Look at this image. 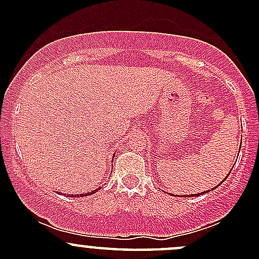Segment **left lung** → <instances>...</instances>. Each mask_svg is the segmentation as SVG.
Returning a JSON list of instances; mask_svg holds the SVG:
<instances>
[{
  "label": "left lung",
  "instance_id": "1",
  "mask_svg": "<svg viewBox=\"0 0 259 259\" xmlns=\"http://www.w3.org/2000/svg\"><path fill=\"white\" fill-rule=\"evenodd\" d=\"M241 145H242V144H241ZM241 145H239V150H241ZM237 158H238V156H237ZM229 173H231V171H229ZM228 176H229V174H228ZM228 176H227L226 178H224V180L228 178ZM224 180H223V182H224ZM221 184H222V183H221ZM221 184H218V185H217V187H219V185H221ZM217 187H215V188H217ZM215 188H211V190L215 189ZM207 192H208V190H205V192H203V193H207ZM198 195H199V193H198V194H195V197H198ZM187 197H189V195H187ZM190 197H192V194H190Z\"/></svg>",
  "mask_w": 259,
  "mask_h": 259
}]
</instances>
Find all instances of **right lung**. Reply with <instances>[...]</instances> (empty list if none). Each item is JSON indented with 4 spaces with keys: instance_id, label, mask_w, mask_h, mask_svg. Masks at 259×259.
Masks as SVG:
<instances>
[{
    "instance_id": "1",
    "label": "right lung",
    "mask_w": 259,
    "mask_h": 259,
    "mask_svg": "<svg viewBox=\"0 0 259 259\" xmlns=\"http://www.w3.org/2000/svg\"><path fill=\"white\" fill-rule=\"evenodd\" d=\"M99 189H100V188H99ZM99 189H96V190H93V192H89V193H85V194H75V195H76V197H88V195H91V194H93V193H95V192H98V190ZM75 195H74V197H75ZM69 197H70V195H69Z\"/></svg>"
}]
</instances>
